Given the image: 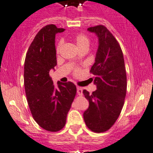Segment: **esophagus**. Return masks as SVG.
Masks as SVG:
<instances>
[{
    "instance_id": "esophagus-1",
    "label": "esophagus",
    "mask_w": 153,
    "mask_h": 153,
    "mask_svg": "<svg viewBox=\"0 0 153 153\" xmlns=\"http://www.w3.org/2000/svg\"><path fill=\"white\" fill-rule=\"evenodd\" d=\"M76 90H77V94H78V95L82 96V88L77 86Z\"/></svg>"
}]
</instances>
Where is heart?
<instances>
[{
  "label": "heart",
  "instance_id": "b5f03b06",
  "mask_svg": "<svg viewBox=\"0 0 153 153\" xmlns=\"http://www.w3.org/2000/svg\"><path fill=\"white\" fill-rule=\"evenodd\" d=\"M74 41L76 43L79 48H84V47H88V48L89 43H90V39H89L88 36H87L85 33H79V34H76V36L74 37ZM62 42H59L58 45L56 47V51L57 52H59L60 49L62 48ZM82 73L81 69L79 68H75L74 69V74L76 76H79L80 74Z\"/></svg>",
  "mask_w": 153,
  "mask_h": 153
}]
</instances>
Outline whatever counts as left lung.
<instances>
[{
  "mask_svg": "<svg viewBox=\"0 0 153 153\" xmlns=\"http://www.w3.org/2000/svg\"><path fill=\"white\" fill-rule=\"evenodd\" d=\"M98 37L99 46L90 72L97 90H83L89 106L83 117L87 127L104 132L114 125L120 115L126 94V72L123 52L112 33L103 25L88 28Z\"/></svg>",
  "mask_w": 153,
  "mask_h": 153,
  "instance_id": "1",
  "label": "left lung"
}]
</instances>
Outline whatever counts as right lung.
I'll list each match as a JSON object with an SVG mask.
<instances>
[{"mask_svg": "<svg viewBox=\"0 0 153 153\" xmlns=\"http://www.w3.org/2000/svg\"><path fill=\"white\" fill-rule=\"evenodd\" d=\"M63 28L46 25L36 34L30 45L25 62V88L27 102L33 119L44 129L61 130L76 94L71 82L53 85L49 72L56 65V34Z\"/></svg>", "mask_w": 153, "mask_h": 153, "instance_id": "right-lung-1", "label": "right lung"}]
</instances>
